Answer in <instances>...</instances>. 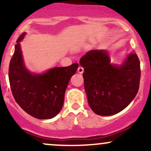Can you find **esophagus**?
<instances>
[{
  "instance_id": "obj_1",
  "label": "esophagus",
  "mask_w": 151,
  "mask_h": 151,
  "mask_svg": "<svg viewBox=\"0 0 151 151\" xmlns=\"http://www.w3.org/2000/svg\"><path fill=\"white\" fill-rule=\"evenodd\" d=\"M77 72H78L79 73H80V74H82V73L84 72V68L82 67H78V69H77Z\"/></svg>"
}]
</instances>
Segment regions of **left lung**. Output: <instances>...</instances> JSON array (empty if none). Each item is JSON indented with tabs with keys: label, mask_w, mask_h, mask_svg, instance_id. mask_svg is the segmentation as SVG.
I'll list each match as a JSON object with an SVG mask.
<instances>
[{
	"label": "left lung",
	"mask_w": 151,
	"mask_h": 151,
	"mask_svg": "<svg viewBox=\"0 0 151 151\" xmlns=\"http://www.w3.org/2000/svg\"><path fill=\"white\" fill-rule=\"evenodd\" d=\"M84 67V89L88 103L97 115L109 116L128 106L138 92L140 61L130 54L120 66L112 64L107 51L91 50L79 61Z\"/></svg>",
	"instance_id": "1"
}]
</instances>
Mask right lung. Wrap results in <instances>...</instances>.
<instances>
[{"label":"right lung","mask_w":151,"mask_h":151,"mask_svg":"<svg viewBox=\"0 0 151 151\" xmlns=\"http://www.w3.org/2000/svg\"><path fill=\"white\" fill-rule=\"evenodd\" d=\"M19 36L8 69L10 86L16 102L30 115L44 120L55 117L62 108L64 93L79 64L54 67L43 74H31L25 67Z\"/></svg>","instance_id":"1"}]
</instances>
